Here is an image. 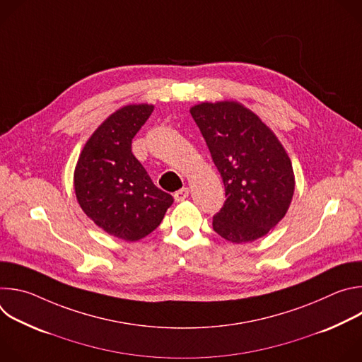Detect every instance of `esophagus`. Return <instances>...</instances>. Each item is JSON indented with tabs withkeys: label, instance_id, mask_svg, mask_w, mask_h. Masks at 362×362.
Here are the masks:
<instances>
[{
	"label": "esophagus",
	"instance_id": "obj_1",
	"mask_svg": "<svg viewBox=\"0 0 362 362\" xmlns=\"http://www.w3.org/2000/svg\"><path fill=\"white\" fill-rule=\"evenodd\" d=\"M187 196H189V189H187V187H183V189H180V190H177V192L175 193V200H176V202H183Z\"/></svg>",
	"mask_w": 362,
	"mask_h": 362
}]
</instances>
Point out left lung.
<instances>
[{"instance_id":"1","label":"left lung","mask_w":362,"mask_h":362,"mask_svg":"<svg viewBox=\"0 0 362 362\" xmlns=\"http://www.w3.org/2000/svg\"><path fill=\"white\" fill-rule=\"evenodd\" d=\"M209 147L226 202L214 229L232 243L265 236L286 215L295 190L288 153L261 117L233 100L190 107Z\"/></svg>"}]
</instances>
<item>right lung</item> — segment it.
I'll use <instances>...</instances> for the list:
<instances>
[{"mask_svg": "<svg viewBox=\"0 0 362 362\" xmlns=\"http://www.w3.org/2000/svg\"><path fill=\"white\" fill-rule=\"evenodd\" d=\"M153 109L140 103L112 113L88 137L74 169V193L83 212L106 233L126 242L151 233L173 203L132 153V139Z\"/></svg>", "mask_w": 362, "mask_h": 362, "instance_id": "right-lung-1", "label": "right lung"}]
</instances>
